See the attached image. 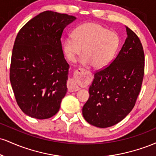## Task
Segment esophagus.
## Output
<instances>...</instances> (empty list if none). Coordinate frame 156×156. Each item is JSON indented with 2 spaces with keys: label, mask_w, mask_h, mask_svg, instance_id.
<instances>
[{
  "label": "esophagus",
  "mask_w": 156,
  "mask_h": 156,
  "mask_svg": "<svg viewBox=\"0 0 156 156\" xmlns=\"http://www.w3.org/2000/svg\"><path fill=\"white\" fill-rule=\"evenodd\" d=\"M78 69L81 70L80 69ZM77 71H78V69H77ZM67 88L69 92H76V91L79 90L80 89L79 87H78V85H77L76 80H75L74 78H71V79L69 80V81H68V83H67Z\"/></svg>",
  "instance_id": "esophagus-1"
}]
</instances>
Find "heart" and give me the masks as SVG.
Masks as SVG:
<instances>
[{
	"instance_id": "heart-1",
	"label": "heart",
	"mask_w": 156,
	"mask_h": 156,
	"mask_svg": "<svg viewBox=\"0 0 156 156\" xmlns=\"http://www.w3.org/2000/svg\"><path fill=\"white\" fill-rule=\"evenodd\" d=\"M63 42V51L67 60L74 62L83 49L81 62L94 69L106 67L119 46L117 33L101 25L87 23L80 25Z\"/></svg>"
}]
</instances>
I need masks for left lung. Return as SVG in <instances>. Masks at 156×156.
Returning a JSON list of instances; mask_svg holds the SVG:
<instances>
[{"instance_id":"obj_1","label":"left lung","mask_w":156,"mask_h":156,"mask_svg":"<svg viewBox=\"0 0 156 156\" xmlns=\"http://www.w3.org/2000/svg\"><path fill=\"white\" fill-rule=\"evenodd\" d=\"M128 37L110 64L94 73L89 98L82 109L87 122L98 128L117 124L131 112L141 91L144 53L138 36L126 27Z\"/></svg>"}]
</instances>
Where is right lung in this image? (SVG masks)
I'll return each mask as SVG.
<instances>
[{"instance_id": "obj_1", "label": "right lung", "mask_w": 156, "mask_h": 156, "mask_svg": "<svg viewBox=\"0 0 156 156\" xmlns=\"http://www.w3.org/2000/svg\"><path fill=\"white\" fill-rule=\"evenodd\" d=\"M76 17L45 11L30 20L16 37L9 78L17 105L38 119L58 112L67 93L69 64L61 38Z\"/></svg>"}]
</instances>
